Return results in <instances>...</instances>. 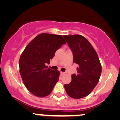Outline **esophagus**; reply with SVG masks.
Segmentation results:
<instances>
[{
	"instance_id": "1",
	"label": "esophagus",
	"mask_w": 120,
	"mask_h": 120,
	"mask_svg": "<svg viewBox=\"0 0 120 120\" xmlns=\"http://www.w3.org/2000/svg\"><path fill=\"white\" fill-rule=\"evenodd\" d=\"M60 73H61V75H64V74H65L64 72H63V71H61V72H60Z\"/></svg>"
}]
</instances>
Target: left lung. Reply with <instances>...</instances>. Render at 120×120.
I'll list each match as a JSON object with an SVG mask.
<instances>
[{
	"label": "left lung",
	"mask_w": 120,
	"mask_h": 120,
	"mask_svg": "<svg viewBox=\"0 0 120 120\" xmlns=\"http://www.w3.org/2000/svg\"><path fill=\"white\" fill-rule=\"evenodd\" d=\"M73 55V63L78 65L77 74L71 75V81L64 88L69 96L80 99L87 96L98 83L101 66L95 50L82 35H64Z\"/></svg>",
	"instance_id": "8db88e82"
}]
</instances>
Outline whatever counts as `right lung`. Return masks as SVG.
<instances>
[{"mask_svg":"<svg viewBox=\"0 0 120 120\" xmlns=\"http://www.w3.org/2000/svg\"><path fill=\"white\" fill-rule=\"evenodd\" d=\"M65 43L61 35L42 33L25 47L19 60L20 73L25 86L34 95H49L58 82L60 72L47 68L46 64Z\"/></svg>","mask_w":120,"mask_h":120,"instance_id":"obj_1","label":"right lung"}]
</instances>
